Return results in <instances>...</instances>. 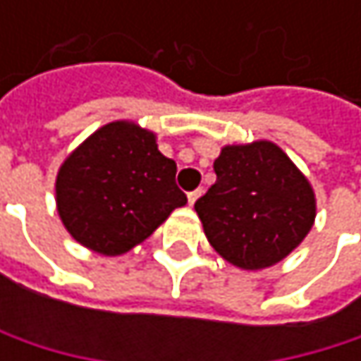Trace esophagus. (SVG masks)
Masks as SVG:
<instances>
[{"label": "esophagus", "mask_w": 361, "mask_h": 361, "mask_svg": "<svg viewBox=\"0 0 361 361\" xmlns=\"http://www.w3.org/2000/svg\"><path fill=\"white\" fill-rule=\"evenodd\" d=\"M200 194H202V190H194V192H190V194H188V202H190V204H194V202L198 200V196H200Z\"/></svg>", "instance_id": "1"}]
</instances>
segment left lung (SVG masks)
I'll list each match as a JSON object with an SVG mask.
<instances>
[{"label": "left lung", "mask_w": 361, "mask_h": 361, "mask_svg": "<svg viewBox=\"0 0 361 361\" xmlns=\"http://www.w3.org/2000/svg\"><path fill=\"white\" fill-rule=\"evenodd\" d=\"M215 183L194 202L211 247L240 269H265L295 251L316 221V194L267 140L224 146Z\"/></svg>", "instance_id": "8db88e82"}]
</instances>
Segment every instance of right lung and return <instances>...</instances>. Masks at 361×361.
I'll list each match as a JSON object with an SVG mask.
<instances>
[{
    "label": "right lung",
    "instance_id": "obj_1",
    "mask_svg": "<svg viewBox=\"0 0 361 361\" xmlns=\"http://www.w3.org/2000/svg\"><path fill=\"white\" fill-rule=\"evenodd\" d=\"M176 171V161L161 154L152 131L133 121H112L60 165L58 215L85 249L106 257L123 255L188 202Z\"/></svg>",
    "mask_w": 361,
    "mask_h": 361
}]
</instances>
